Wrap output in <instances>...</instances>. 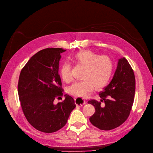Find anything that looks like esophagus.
Segmentation results:
<instances>
[{"label":"esophagus","instance_id":"esophagus-1","mask_svg":"<svg viewBox=\"0 0 153 153\" xmlns=\"http://www.w3.org/2000/svg\"><path fill=\"white\" fill-rule=\"evenodd\" d=\"M75 103H76V105H77V106H82L83 105L86 103L84 100L83 98H76L75 99Z\"/></svg>","mask_w":153,"mask_h":153}]
</instances>
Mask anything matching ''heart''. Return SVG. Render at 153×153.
Listing matches in <instances>:
<instances>
[{
  "label": "heart",
  "mask_w": 153,
  "mask_h": 153,
  "mask_svg": "<svg viewBox=\"0 0 153 153\" xmlns=\"http://www.w3.org/2000/svg\"><path fill=\"white\" fill-rule=\"evenodd\" d=\"M72 60L76 65L84 67L81 75L82 80L69 86L67 92L77 98H84L93 89L105 87L111 79L114 70L112 59L107 55H100L91 50H81L72 56ZM60 76L65 82L71 81V67L67 64H62Z\"/></svg>",
  "instance_id": "heart-1"
}]
</instances>
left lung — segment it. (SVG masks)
I'll return each mask as SVG.
<instances>
[{
  "instance_id": "left-lung-1",
  "label": "left lung",
  "mask_w": 153,
  "mask_h": 153,
  "mask_svg": "<svg viewBox=\"0 0 153 153\" xmlns=\"http://www.w3.org/2000/svg\"><path fill=\"white\" fill-rule=\"evenodd\" d=\"M135 89L132 68L125 57L120 59L112 80L99 94L100 101L92 100L88 102L95 107V113L89 118L90 122L103 131H110L121 126L131 111Z\"/></svg>"
}]
</instances>
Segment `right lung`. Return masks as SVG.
Instances as JSON below:
<instances>
[{"label": "right lung", "instance_id": "obj_1", "mask_svg": "<svg viewBox=\"0 0 153 153\" xmlns=\"http://www.w3.org/2000/svg\"><path fill=\"white\" fill-rule=\"evenodd\" d=\"M66 50L47 48L39 51L22 68L18 81V95L24 115L31 125L45 133L56 132L67 122L76 103L71 96L57 104L63 96L59 74L60 54Z\"/></svg>", "mask_w": 153, "mask_h": 153}]
</instances>
